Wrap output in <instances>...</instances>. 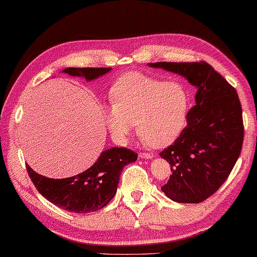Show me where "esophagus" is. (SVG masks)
Here are the masks:
<instances>
[{
    "instance_id": "esophagus-1",
    "label": "esophagus",
    "mask_w": 257,
    "mask_h": 257,
    "mask_svg": "<svg viewBox=\"0 0 257 257\" xmlns=\"http://www.w3.org/2000/svg\"><path fill=\"white\" fill-rule=\"evenodd\" d=\"M139 158H142V159H152L153 154H150V153H139Z\"/></svg>"
}]
</instances>
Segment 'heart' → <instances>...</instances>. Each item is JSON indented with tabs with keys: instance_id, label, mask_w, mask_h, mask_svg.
I'll use <instances>...</instances> for the list:
<instances>
[{
	"instance_id": "heart-1",
	"label": "heart",
	"mask_w": 257,
	"mask_h": 257,
	"mask_svg": "<svg viewBox=\"0 0 257 257\" xmlns=\"http://www.w3.org/2000/svg\"><path fill=\"white\" fill-rule=\"evenodd\" d=\"M112 106L104 110L108 131L124 142L136 124L140 139L152 147L174 142L185 127L189 92L179 80H164L143 72H126L110 89Z\"/></svg>"
}]
</instances>
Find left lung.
Instances as JSON below:
<instances>
[{
	"label": "left lung",
	"instance_id": "obj_1",
	"mask_svg": "<svg viewBox=\"0 0 257 257\" xmlns=\"http://www.w3.org/2000/svg\"><path fill=\"white\" fill-rule=\"evenodd\" d=\"M149 66L180 75L196 87L187 126L160 153L172 172L161 191L175 202H202L227 180L241 153L243 121L236 90L206 62Z\"/></svg>",
	"mask_w": 257,
	"mask_h": 257
}]
</instances>
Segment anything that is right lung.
I'll return each instance as SVG.
<instances>
[{
	"instance_id": "obj_1",
	"label": "right lung",
	"mask_w": 257,
	"mask_h": 257,
	"mask_svg": "<svg viewBox=\"0 0 257 257\" xmlns=\"http://www.w3.org/2000/svg\"><path fill=\"white\" fill-rule=\"evenodd\" d=\"M111 68H66L62 72L83 77L86 82L97 79ZM137 153L125 147L105 150L90 168L65 179H51L38 174L27 165L37 191L59 208L73 213H90L101 209L113 198L120 174L126 165L135 163Z\"/></svg>"
}]
</instances>
